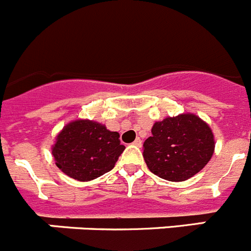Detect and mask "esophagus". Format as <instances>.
<instances>
[{"mask_svg":"<svg viewBox=\"0 0 251 251\" xmlns=\"http://www.w3.org/2000/svg\"><path fill=\"white\" fill-rule=\"evenodd\" d=\"M133 145L137 146V147H141V146H142V139L141 138H137L136 141L133 142Z\"/></svg>","mask_w":251,"mask_h":251,"instance_id":"obj_1","label":"esophagus"}]
</instances>
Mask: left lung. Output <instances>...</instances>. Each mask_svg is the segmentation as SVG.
I'll list each match as a JSON object with an SVG mask.
<instances>
[{
  "instance_id": "1",
  "label": "left lung",
  "mask_w": 251,
  "mask_h": 251,
  "mask_svg": "<svg viewBox=\"0 0 251 251\" xmlns=\"http://www.w3.org/2000/svg\"><path fill=\"white\" fill-rule=\"evenodd\" d=\"M143 158L152 174L179 182L200 172L214 154V134L195 114H179L153 124L143 143Z\"/></svg>"
}]
</instances>
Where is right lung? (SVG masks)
<instances>
[{
	"instance_id": "1",
	"label": "right lung",
	"mask_w": 251,
	"mask_h": 251,
	"mask_svg": "<svg viewBox=\"0 0 251 251\" xmlns=\"http://www.w3.org/2000/svg\"><path fill=\"white\" fill-rule=\"evenodd\" d=\"M124 150L119 133L110 132L97 122L75 121L56 137L52 156L69 177L90 181L109 172Z\"/></svg>"
}]
</instances>
